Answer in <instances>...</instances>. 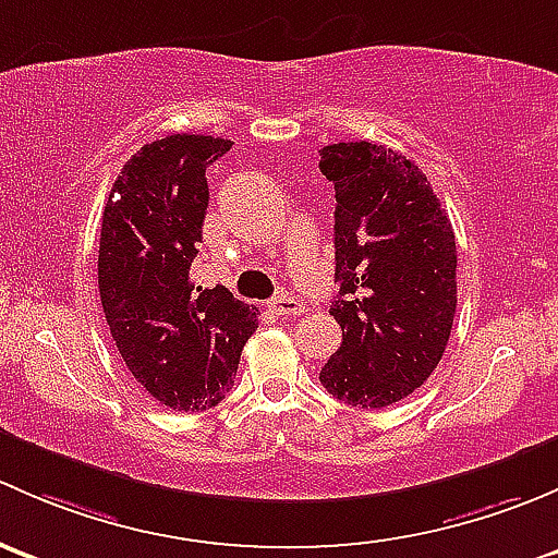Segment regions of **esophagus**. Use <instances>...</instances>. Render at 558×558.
Wrapping results in <instances>:
<instances>
[{
  "label": "esophagus",
  "mask_w": 558,
  "mask_h": 558,
  "mask_svg": "<svg viewBox=\"0 0 558 558\" xmlns=\"http://www.w3.org/2000/svg\"><path fill=\"white\" fill-rule=\"evenodd\" d=\"M271 308H274V312L279 314V317L292 319V317H301L303 308H306V303H303L301 298H292V295H277V298H274V301H271Z\"/></svg>",
  "instance_id": "obj_1"
}]
</instances>
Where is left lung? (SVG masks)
<instances>
[{"label": "left lung", "instance_id": "8db88e82", "mask_svg": "<svg viewBox=\"0 0 558 558\" xmlns=\"http://www.w3.org/2000/svg\"><path fill=\"white\" fill-rule=\"evenodd\" d=\"M336 185L332 319L341 349L319 381L332 398L384 408L422 387L457 314V244L449 211L413 160L371 142L319 150Z\"/></svg>", "mask_w": 558, "mask_h": 558}]
</instances>
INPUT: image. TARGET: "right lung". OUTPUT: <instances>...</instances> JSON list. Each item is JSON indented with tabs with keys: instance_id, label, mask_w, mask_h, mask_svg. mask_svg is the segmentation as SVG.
I'll use <instances>...</instances> for the list:
<instances>
[{
	"instance_id": "obj_1",
	"label": "right lung",
	"mask_w": 558,
	"mask_h": 558,
	"mask_svg": "<svg viewBox=\"0 0 558 558\" xmlns=\"http://www.w3.org/2000/svg\"><path fill=\"white\" fill-rule=\"evenodd\" d=\"M220 136L171 134L131 155L101 215V308L131 376L171 411H206L233 387L257 308L226 287H195L206 169Z\"/></svg>"
}]
</instances>
